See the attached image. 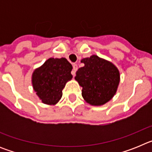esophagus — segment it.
Segmentation results:
<instances>
[{"instance_id": "1", "label": "esophagus", "mask_w": 152, "mask_h": 152, "mask_svg": "<svg viewBox=\"0 0 152 152\" xmlns=\"http://www.w3.org/2000/svg\"><path fill=\"white\" fill-rule=\"evenodd\" d=\"M77 70V65L76 64H73V70H72V74L73 76H75V73H76V71Z\"/></svg>"}]
</instances>
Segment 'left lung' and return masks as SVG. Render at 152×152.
<instances>
[{
    "label": "left lung",
    "instance_id": "left-lung-1",
    "mask_svg": "<svg viewBox=\"0 0 152 152\" xmlns=\"http://www.w3.org/2000/svg\"><path fill=\"white\" fill-rule=\"evenodd\" d=\"M84 66L75 80L82 87V96L91 105H103L112 99L119 83V72L112 63L92 56L81 60Z\"/></svg>",
    "mask_w": 152,
    "mask_h": 152
}]
</instances>
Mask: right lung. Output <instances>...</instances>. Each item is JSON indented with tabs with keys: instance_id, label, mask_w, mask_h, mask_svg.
Masks as SVG:
<instances>
[{
	"instance_id": "add662e5",
	"label": "right lung",
	"mask_w": 152,
	"mask_h": 152,
	"mask_svg": "<svg viewBox=\"0 0 152 152\" xmlns=\"http://www.w3.org/2000/svg\"><path fill=\"white\" fill-rule=\"evenodd\" d=\"M72 65L64 58H50L33 74V88L42 102L54 105L62 96V90L72 78Z\"/></svg>"
}]
</instances>
